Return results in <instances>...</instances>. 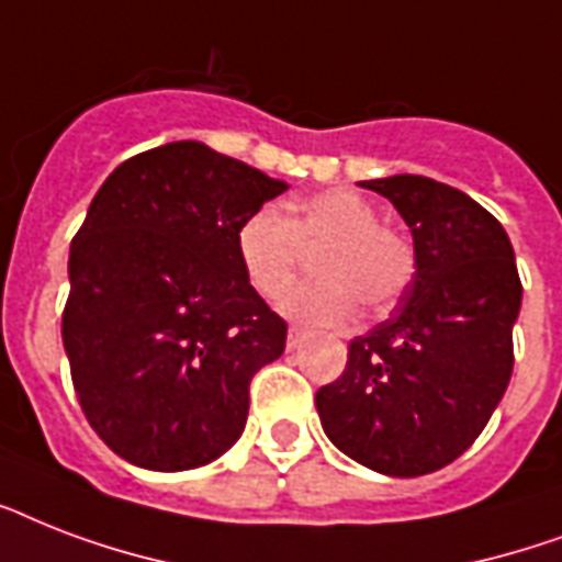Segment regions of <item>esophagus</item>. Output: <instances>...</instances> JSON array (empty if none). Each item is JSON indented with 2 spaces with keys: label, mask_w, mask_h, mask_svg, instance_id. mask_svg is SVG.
Returning <instances> with one entry per match:
<instances>
[{
  "label": "esophagus",
  "mask_w": 562,
  "mask_h": 562,
  "mask_svg": "<svg viewBox=\"0 0 562 562\" xmlns=\"http://www.w3.org/2000/svg\"><path fill=\"white\" fill-rule=\"evenodd\" d=\"M306 338H308L306 329H300V326H291V329H289V341H285V347H289V352L291 350H300Z\"/></svg>",
  "instance_id": "34e87169"
}]
</instances>
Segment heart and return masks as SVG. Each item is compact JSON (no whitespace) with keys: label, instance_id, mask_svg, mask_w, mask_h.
<instances>
[{"label":"heart","instance_id":"heart-1","mask_svg":"<svg viewBox=\"0 0 562 562\" xmlns=\"http://www.w3.org/2000/svg\"><path fill=\"white\" fill-rule=\"evenodd\" d=\"M315 256L317 280L297 282L282 297V312L306 324H344L359 303L384 312L405 294L417 254L400 229L379 221V210L350 189H326L297 201L285 218L262 206L236 233V256L256 294L273 300L297 271L303 247Z\"/></svg>","mask_w":562,"mask_h":562}]
</instances>
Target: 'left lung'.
Segmentation results:
<instances>
[{
	"label": "left lung",
	"mask_w": 562,
	"mask_h": 562,
	"mask_svg": "<svg viewBox=\"0 0 562 562\" xmlns=\"http://www.w3.org/2000/svg\"><path fill=\"white\" fill-rule=\"evenodd\" d=\"M361 187L408 224L417 271L396 312L350 341L347 370L315 405L352 461L417 479L461 458L505 396L522 282L505 227L461 189L419 175Z\"/></svg>",
	"instance_id": "left-lung-1"
}]
</instances>
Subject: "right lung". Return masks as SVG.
I'll return each instance as SVG.
<instances>
[{"label": "right lung", "instance_id": "add662e5", "mask_svg": "<svg viewBox=\"0 0 562 562\" xmlns=\"http://www.w3.org/2000/svg\"><path fill=\"white\" fill-rule=\"evenodd\" d=\"M289 189L183 139L119 166L69 247L64 347L83 417L143 470L180 472L236 443L250 379L289 326L247 282L236 233Z\"/></svg>", "mask_w": 562, "mask_h": 562}]
</instances>
